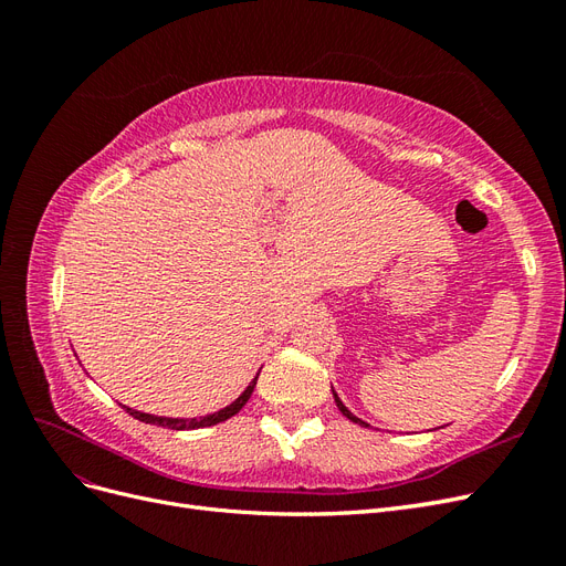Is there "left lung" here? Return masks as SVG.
<instances>
[{
  "label": "left lung",
  "instance_id": "obj_1",
  "mask_svg": "<svg viewBox=\"0 0 566 566\" xmlns=\"http://www.w3.org/2000/svg\"><path fill=\"white\" fill-rule=\"evenodd\" d=\"M333 397H335V403H337V408L342 410V416H347V418H349L352 422H356V424H366L364 420H358V418H356V416L352 413V410H349V408H347L345 403H342V401H339V397H337V394H335V391H333ZM366 427H368V424H366Z\"/></svg>",
  "mask_w": 566,
  "mask_h": 566
}]
</instances>
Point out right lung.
Instances as JSON below:
<instances>
[{"instance_id": "1", "label": "right lung", "mask_w": 566, "mask_h": 566, "mask_svg": "<svg viewBox=\"0 0 566 566\" xmlns=\"http://www.w3.org/2000/svg\"><path fill=\"white\" fill-rule=\"evenodd\" d=\"M256 378H260V373L254 375V380L248 385V389L241 394V397H238L233 403H229L227 408H221V410H217V413H212V416H205V418H160V416H150V413H142V410H134V408H129V406H123L127 413L132 416V418H136V420H142V422H146V424H160V427H169V430H196V427H210V424H217V422H224V420H229V418H233L238 410H241L245 403H248V399L252 397V389H254V385H256Z\"/></svg>"}]
</instances>
